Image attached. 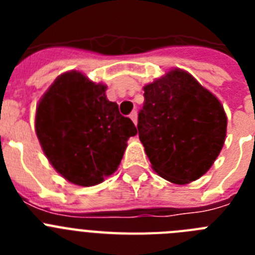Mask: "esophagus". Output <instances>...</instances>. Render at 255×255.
I'll use <instances>...</instances> for the list:
<instances>
[{
	"label": "esophagus",
	"instance_id": "esophagus-1",
	"mask_svg": "<svg viewBox=\"0 0 255 255\" xmlns=\"http://www.w3.org/2000/svg\"><path fill=\"white\" fill-rule=\"evenodd\" d=\"M130 119H131L132 123H134L135 125H136V124H138V112L132 111L131 114H130Z\"/></svg>",
	"mask_w": 255,
	"mask_h": 255
}]
</instances>
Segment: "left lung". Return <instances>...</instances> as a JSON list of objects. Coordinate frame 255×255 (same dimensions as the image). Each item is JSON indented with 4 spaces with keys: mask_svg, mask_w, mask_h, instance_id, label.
I'll return each instance as SVG.
<instances>
[{
    "mask_svg": "<svg viewBox=\"0 0 255 255\" xmlns=\"http://www.w3.org/2000/svg\"><path fill=\"white\" fill-rule=\"evenodd\" d=\"M144 98L138 131L153 170L175 184L203 176L226 136V114L220 101L177 69L145 85Z\"/></svg>",
    "mask_w": 255,
    "mask_h": 255,
    "instance_id": "8db88e82",
    "label": "left lung"
}]
</instances>
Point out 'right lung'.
<instances>
[{"mask_svg": "<svg viewBox=\"0 0 255 255\" xmlns=\"http://www.w3.org/2000/svg\"><path fill=\"white\" fill-rule=\"evenodd\" d=\"M35 131L58 173L82 186L97 185L119 167L126 141L136 134L129 117L106 97V85L70 71L40 100Z\"/></svg>", "mask_w": 255, "mask_h": 255, "instance_id": "add662e5", "label": "right lung"}]
</instances>
